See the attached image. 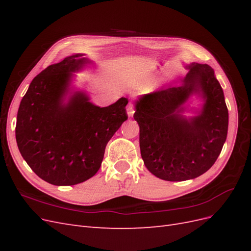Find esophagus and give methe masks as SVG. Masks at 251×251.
Returning a JSON list of instances; mask_svg holds the SVG:
<instances>
[{
    "label": "esophagus",
    "instance_id": "esophagus-1",
    "mask_svg": "<svg viewBox=\"0 0 251 251\" xmlns=\"http://www.w3.org/2000/svg\"><path fill=\"white\" fill-rule=\"evenodd\" d=\"M126 111H127V115L130 116V117H132V116L134 115V112H135L134 105H133L132 103L128 104V105H127V108H126Z\"/></svg>",
    "mask_w": 251,
    "mask_h": 251
}]
</instances>
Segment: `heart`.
<instances>
[{"label": "heart", "instance_id": "1", "mask_svg": "<svg viewBox=\"0 0 251 251\" xmlns=\"http://www.w3.org/2000/svg\"><path fill=\"white\" fill-rule=\"evenodd\" d=\"M143 81H146V78H144V79H141V80L139 81V83H141V82H143Z\"/></svg>", "mask_w": 251, "mask_h": 251}]
</instances>
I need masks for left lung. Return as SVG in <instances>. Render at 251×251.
<instances>
[{"mask_svg": "<svg viewBox=\"0 0 251 251\" xmlns=\"http://www.w3.org/2000/svg\"><path fill=\"white\" fill-rule=\"evenodd\" d=\"M182 87L150 93L136 104L140 153L147 169L166 181H184L207 172L221 153L228 130L223 90L208 65L193 64ZM207 98L199 117L183 118L179 105L193 93Z\"/></svg>", "mask_w": 251, "mask_h": 251, "instance_id": "8db88e82", "label": "left lung"}]
</instances>
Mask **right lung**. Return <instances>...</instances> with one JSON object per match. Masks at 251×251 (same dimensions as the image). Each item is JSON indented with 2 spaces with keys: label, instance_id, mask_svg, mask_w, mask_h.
<instances>
[{
  "label": "right lung",
  "instance_id": "add662e5",
  "mask_svg": "<svg viewBox=\"0 0 251 251\" xmlns=\"http://www.w3.org/2000/svg\"><path fill=\"white\" fill-rule=\"evenodd\" d=\"M81 56H68L36 75L18 111L20 153L37 176L53 185H74L93 177L107 143L127 119L125 97L100 108L76 93L63 104L70 72L88 62Z\"/></svg>",
  "mask_w": 251,
  "mask_h": 251
}]
</instances>
